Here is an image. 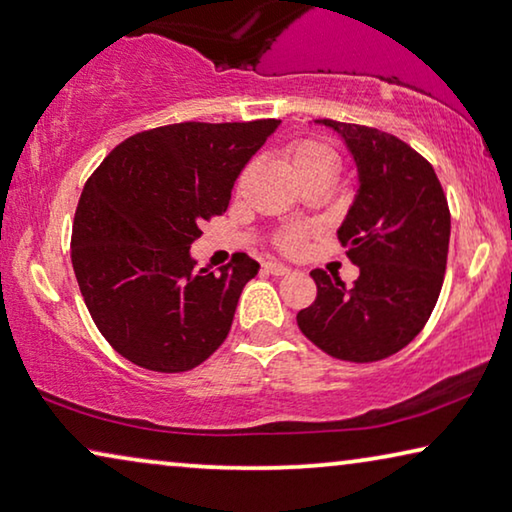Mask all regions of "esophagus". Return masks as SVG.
<instances>
[{"instance_id":"1","label":"esophagus","mask_w":512,"mask_h":512,"mask_svg":"<svg viewBox=\"0 0 512 512\" xmlns=\"http://www.w3.org/2000/svg\"><path fill=\"white\" fill-rule=\"evenodd\" d=\"M264 271H269V273H273V276H287L289 271V266H285V264H278V262H264Z\"/></svg>"}]
</instances>
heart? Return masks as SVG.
<instances>
[{"instance_id": "1", "label": "heart", "mask_w": 512, "mask_h": 512, "mask_svg": "<svg viewBox=\"0 0 512 512\" xmlns=\"http://www.w3.org/2000/svg\"><path fill=\"white\" fill-rule=\"evenodd\" d=\"M287 158L296 177L301 181L312 179V177H329L333 179L335 170H338V154L331 144L322 140H299L294 142L292 147L287 149ZM305 239L303 227H289V230L278 236V246L287 253H294V250L301 248Z\"/></svg>"}]
</instances>
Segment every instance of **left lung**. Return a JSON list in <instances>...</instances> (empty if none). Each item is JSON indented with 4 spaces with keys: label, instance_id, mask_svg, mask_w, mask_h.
Listing matches in <instances>:
<instances>
[{
    "label": "left lung",
    "instance_id": "left-lung-1",
    "mask_svg": "<svg viewBox=\"0 0 512 512\" xmlns=\"http://www.w3.org/2000/svg\"><path fill=\"white\" fill-rule=\"evenodd\" d=\"M345 142L358 190L338 239L358 266L347 287L310 273L317 299L296 315L301 333L333 358L372 363L400 352L430 319L446 273L451 213L432 165L377 128L317 119Z\"/></svg>",
    "mask_w": 512,
    "mask_h": 512
}]
</instances>
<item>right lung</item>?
Here are the masks:
<instances>
[{
	"mask_svg": "<svg viewBox=\"0 0 512 512\" xmlns=\"http://www.w3.org/2000/svg\"><path fill=\"white\" fill-rule=\"evenodd\" d=\"M278 119L160 126L121 142L82 190L71 257L103 338L140 368L186 372L230 333L241 289L259 264L234 255L195 269L200 225L230 204L234 181Z\"/></svg>",
	"mask_w": 512,
	"mask_h": 512,
	"instance_id": "1",
	"label": "right lung"
}]
</instances>
